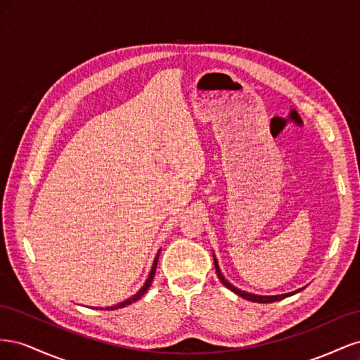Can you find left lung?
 <instances>
[{"label": "left lung", "mask_w": 360, "mask_h": 360, "mask_svg": "<svg viewBox=\"0 0 360 360\" xmlns=\"http://www.w3.org/2000/svg\"><path fill=\"white\" fill-rule=\"evenodd\" d=\"M213 261H214L216 275H217V278H219V281L222 282V284H224V285H225L228 290H231L233 292L238 294V296H240V297H243V299H246V300H250V302H255V303H271V302L282 300V299H285V297H288V296H292V294H296V292H299V291L302 290V288H300V290H297V291H292V292H287V294H278V296H257V294H250V292L242 291V290H238L237 287L231 285L230 282H228V281L224 278L222 271H221V269H219V264H217V259L214 258V255H213Z\"/></svg>", "instance_id": "left-lung-1"}]
</instances>
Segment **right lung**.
I'll return each instance as SVG.
<instances>
[{"label": "right lung", "instance_id": "1", "mask_svg": "<svg viewBox=\"0 0 360 360\" xmlns=\"http://www.w3.org/2000/svg\"><path fill=\"white\" fill-rule=\"evenodd\" d=\"M159 250H160V249H159ZM158 259H159V254L156 255V258H155V261H153V266H151L150 275H148V278H147V281H146V284L143 285V288H141L136 294H134L132 297H129L127 300H124V302H120V303L114 304V307H106L105 309H108V311H114V309H118V308H124V307H127V304H132L134 302H136V300H139L141 297H143L144 294H146V291L148 290V287L151 285V281H153V278H155V274H156V266H158ZM101 309H102V308H101Z\"/></svg>", "mask_w": 360, "mask_h": 360}]
</instances>
